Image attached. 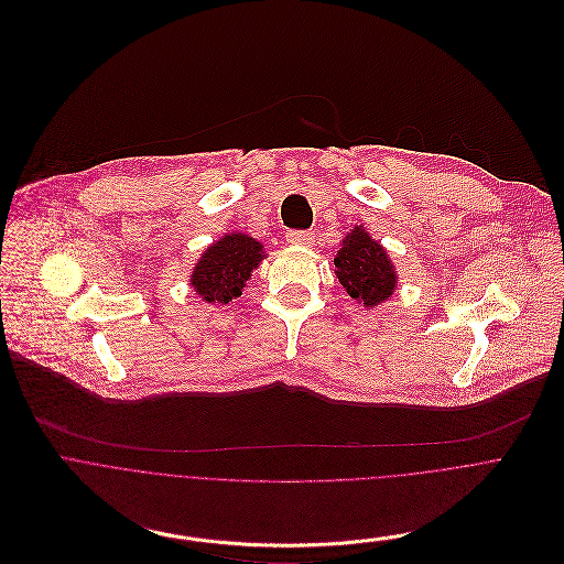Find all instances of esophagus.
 Masks as SVG:
<instances>
[{
	"instance_id": "esophagus-1",
	"label": "esophagus",
	"mask_w": 564,
	"mask_h": 564,
	"mask_svg": "<svg viewBox=\"0 0 564 564\" xmlns=\"http://www.w3.org/2000/svg\"><path fill=\"white\" fill-rule=\"evenodd\" d=\"M286 242H291L295 247H308L313 242V234H308V231H289Z\"/></svg>"
}]
</instances>
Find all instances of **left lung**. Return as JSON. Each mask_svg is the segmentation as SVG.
<instances>
[{
    "label": "left lung",
    "mask_w": 564,
    "mask_h": 564,
    "mask_svg": "<svg viewBox=\"0 0 564 564\" xmlns=\"http://www.w3.org/2000/svg\"><path fill=\"white\" fill-rule=\"evenodd\" d=\"M335 275L347 293L365 306H376L393 295L395 271L387 251L365 229L351 231L335 256Z\"/></svg>",
    "instance_id": "8db88e82"
}]
</instances>
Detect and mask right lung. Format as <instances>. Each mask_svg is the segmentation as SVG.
Wrapping results in <instances>:
<instances>
[{
	"label": "right lung",
	"instance_id": "obj_1",
	"mask_svg": "<svg viewBox=\"0 0 564 564\" xmlns=\"http://www.w3.org/2000/svg\"><path fill=\"white\" fill-rule=\"evenodd\" d=\"M262 245L249 236L234 234L217 240L199 258L191 284L206 302L229 304L242 295L251 271L262 262Z\"/></svg>",
	"mask_w": 564,
	"mask_h": 564
}]
</instances>
